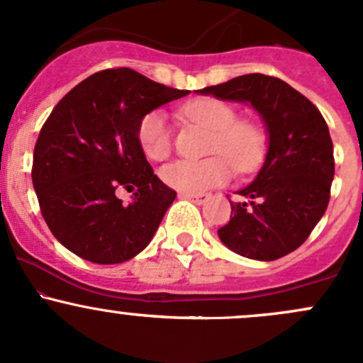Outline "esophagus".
Here are the masks:
<instances>
[{
    "label": "esophagus",
    "instance_id": "34e87169",
    "mask_svg": "<svg viewBox=\"0 0 363 363\" xmlns=\"http://www.w3.org/2000/svg\"><path fill=\"white\" fill-rule=\"evenodd\" d=\"M182 199H188V200H191V202H195V203H199V205H202L205 200H208V193H196V195H191V193H182Z\"/></svg>",
    "mask_w": 363,
    "mask_h": 363
}]
</instances>
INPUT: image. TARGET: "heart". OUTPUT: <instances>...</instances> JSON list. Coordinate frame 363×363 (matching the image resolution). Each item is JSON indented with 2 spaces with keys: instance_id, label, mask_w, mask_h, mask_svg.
<instances>
[{
  "instance_id": "obj_1",
  "label": "heart",
  "mask_w": 363,
  "mask_h": 363,
  "mask_svg": "<svg viewBox=\"0 0 363 363\" xmlns=\"http://www.w3.org/2000/svg\"><path fill=\"white\" fill-rule=\"evenodd\" d=\"M193 123L212 131L207 160H179L161 168V181L181 193H202L230 181L233 167L251 172L262 163L267 149L263 128L250 119H239L232 104L218 98H200L182 107ZM138 145L152 161H163L172 152V130L167 116L160 111L145 113L137 128Z\"/></svg>"
}]
</instances>
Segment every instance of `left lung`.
Here are the masks:
<instances>
[{"label":"left lung","instance_id":"8db88e82","mask_svg":"<svg viewBox=\"0 0 363 363\" xmlns=\"http://www.w3.org/2000/svg\"><path fill=\"white\" fill-rule=\"evenodd\" d=\"M199 93L246 101L269 131V151L255 181L237 191L232 216L218 230L228 250L272 262L302 246L330 200L335 161L327 121L313 101L277 77L250 73Z\"/></svg>","mask_w":363,"mask_h":363}]
</instances>
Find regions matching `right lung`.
<instances>
[{
    "label": "right lung",
    "mask_w": 363,
    "mask_h": 363,
    "mask_svg": "<svg viewBox=\"0 0 363 363\" xmlns=\"http://www.w3.org/2000/svg\"><path fill=\"white\" fill-rule=\"evenodd\" d=\"M188 93L111 68L61 98L40 130L31 177L43 219L67 250L111 265L147 247L175 191L155 175L137 128L145 113ZM119 187L135 189L133 203L116 199Z\"/></svg>",
    "instance_id": "right-lung-1"
}]
</instances>
